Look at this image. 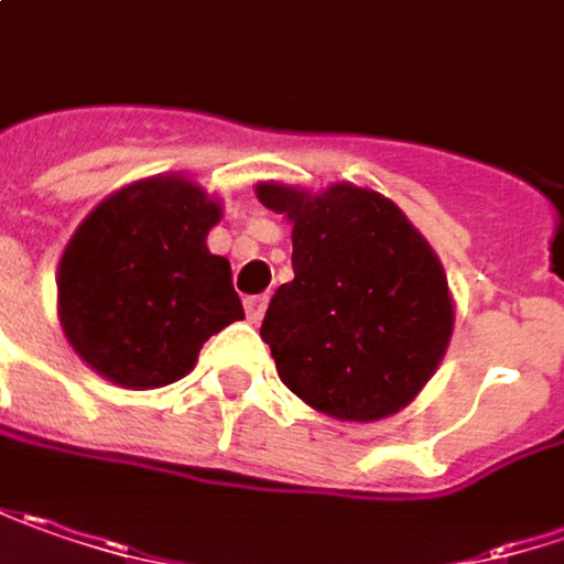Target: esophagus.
<instances>
[{"label": "esophagus", "mask_w": 564, "mask_h": 564, "mask_svg": "<svg viewBox=\"0 0 564 564\" xmlns=\"http://www.w3.org/2000/svg\"><path fill=\"white\" fill-rule=\"evenodd\" d=\"M267 304H269L267 295L243 297V311H247V321H250V324H260V321H263V311H267Z\"/></svg>", "instance_id": "obj_1"}]
</instances>
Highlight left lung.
<instances>
[{"label":"left lung","mask_w":564,"mask_h":564,"mask_svg":"<svg viewBox=\"0 0 564 564\" xmlns=\"http://www.w3.org/2000/svg\"><path fill=\"white\" fill-rule=\"evenodd\" d=\"M257 199L292 221L295 279L275 289L260 326L282 383L343 422L409 406L454 333L429 240L368 186L257 184Z\"/></svg>","instance_id":"1"}]
</instances>
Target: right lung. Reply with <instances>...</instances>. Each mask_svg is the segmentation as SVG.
<instances>
[{"instance_id": "add662e5", "label": "right lung", "mask_w": 564, "mask_h": 564, "mask_svg": "<svg viewBox=\"0 0 564 564\" xmlns=\"http://www.w3.org/2000/svg\"><path fill=\"white\" fill-rule=\"evenodd\" d=\"M218 218L203 186L161 174L110 193L75 228L56 272L59 324L100 378L174 383L212 333L243 317L228 260L206 247Z\"/></svg>"}]
</instances>
